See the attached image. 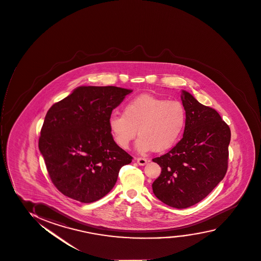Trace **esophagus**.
Here are the masks:
<instances>
[{"instance_id": "1", "label": "esophagus", "mask_w": 261, "mask_h": 261, "mask_svg": "<svg viewBox=\"0 0 261 261\" xmlns=\"http://www.w3.org/2000/svg\"><path fill=\"white\" fill-rule=\"evenodd\" d=\"M137 161H138V165H139V166H141V167L145 166L148 162L147 159H145V158H138Z\"/></svg>"}]
</instances>
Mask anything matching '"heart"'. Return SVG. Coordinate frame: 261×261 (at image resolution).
Masks as SVG:
<instances>
[{
	"label": "heart",
	"instance_id": "obj_1",
	"mask_svg": "<svg viewBox=\"0 0 261 261\" xmlns=\"http://www.w3.org/2000/svg\"><path fill=\"white\" fill-rule=\"evenodd\" d=\"M187 114L182 104L150 94H141L124 105L123 114L109 118V129L116 145L128 149L134 138L140 152H162L173 147L182 134Z\"/></svg>",
	"mask_w": 261,
	"mask_h": 261
}]
</instances>
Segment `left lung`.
Listing matches in <instances>:
<instances>
[{
  "instance_id": "left-lung-1",
  "label": "left lung",
  "mask_w": 261,
  "mask_h": 261,
  "mask_svg": "<svg viewBox=\"0 0 261 261\" xmlns=\"http://www.w3.org/2000/svg\"><path fill=\"white\" fill-rule=\"evenodd\" d=\"M187 114L181 140L155 158L161 173L152 183L156 197L170 207L186 208L204 199L223 179L228 168L230 129L217 110L182 90Z\"/></svg>"
}]
</instances>
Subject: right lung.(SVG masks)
I'll use <instances>...</instances> for the list:
<instances>
[{
	"mask_svg": "<svg viewBox=\"0 0 261 261\" xmlns=\"http://www.w3.org/2000/svg\"><path fill=\"white\" fill-rule=\"evenodd\" d=\"M132 89L82 86L54 104L44 118L38 148L59 191L89 203L113 189L121 167L132 157L114 141L112 110Z\"/></svg>",
	"mask_w": 261,
	"mask_h": 261,
	"instance_id": "obj_1",
	"label": "right lung"
}]
</instances>
